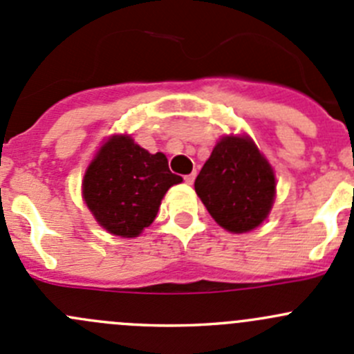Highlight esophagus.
<instances>
[{"mask_svg":"<svg viewBox=\"0 0 354 354\" xmlns=\"http://www.w3.org/2000/svg\"><path fill=\"white\" fill-rule=\"evenodd\" d=\"M194 181H195V173L187 174V176H185V183H187V185H192Z\"/></svg>","mask_w":354,"mask_h":354,"instance_id":"34e87169","label":"esophagus"}]
</instances>
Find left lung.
I'll return each mask as SVG.
<instances>
[{"label": "left lung", "instance_id": "obj_1", "mask_svg": "<svg viewBox=\"0 0 354 354\" xmlns=\"http://www.w3.org/2000/svg\"><path fill=\"white\" fill-rule=\"evenodd\" d=\"M195 192L219 226L246 233L266 221L276 197V176L252 138L223 137L195 180Z\"/></svg>", "mask_w": 354, "mask_h": 354}]
</instances>
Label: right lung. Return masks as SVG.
<instances>
[{
    "label": "right lung",
    "mask_w": 354,
    "mask_h": 354,
    "mask_svg": "<svg viewBox=\"0 0 354 354\" xmlns=\"http://www.w3.org/2000/svg\"><path fill=\"white\" fill-rule=\"evenodd\" d=\"M181 181L162 152L151 154L130 135H113L88 164L82 195L108 233L135 238L154 223L160 200Z\"/></svg>",
    "instance_id": "obj_1"
}]
</instances>
